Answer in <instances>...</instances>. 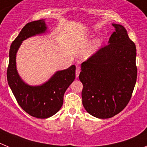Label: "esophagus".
I'll return each instance as SVG.
<instances>
[{
    "label": "esophagus",
    "instance_id": "34e87169",
    "mask_svg": "<svg viewBox=\"0 0 147 147\" xmlns=\"http://www.w3.org/2000/svg\"><path fill=\"white\" fill-rule=\"evenodd\" d=\"M80 68H79V67H77L76 70H75V75H76L77 78L79 76V75H80Z\"/></svg>",
    "mask_w": 147,
    "mask_h": 147
}]
</instances>
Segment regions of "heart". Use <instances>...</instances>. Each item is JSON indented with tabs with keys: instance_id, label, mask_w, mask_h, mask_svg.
I'll return each instance as SVG.
<instances>
[{
	"instance_id": "b5f03b06",
	"label": "heart",
	"mask_w": 147,
	"mask_h": 147,
	"mask_svg": "<svg viewBox=\"0 0 147 147\" xmlns=\"http://www.w3.org/2000/svg\"><path fill=\"white\" fill-rule=\"evenodd\" d=\"M100 44H101V39H96L93 42H92L91 45L88 47L86 51L85 55L86 57H89L91 55H93L97 50H98L99 47H100Z\"/></svg>"
}]
</instances>
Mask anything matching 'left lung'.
<instances>
[{
  "label": "left lung",
  "mask_w": 147,
  "mask_h": 147,
  "mask_svg": "<svg viewBox=\"0 0 147 147\" xmlns=\"http://www.w3.org/2000/svg\"><path fill=\"white\" fill-rule=\"evenodd\" d=\"M112 25L108 45L82 63L79 75L83 107L99 119L111 118L127 106L137 79L135 43L124 26Z\"/></svg>",
  "instance_id": "left-lung-1"
}]
</instances>
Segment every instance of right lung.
<instances>
[{
  "mask_svg": "<svg viewBox=\"0 0 147 147\" xmlns=\"http://www.w3.org/2000/svg\"><path fill=\"white\" fill-rule=\"evenodd\" d=\"M45 20L28 22L12 42L9 50L7 80L20 106L29 115L38 119L53 116L61 108L66 90L75 78V66L57 71L40 86L28 85L21 79L16 67V55L22 41L44 34L47 31Z\"/></svg>",
  "mask_w": 147,
  "mask_h": 147,
  "instance_id": "add662e5",
  "label": "right lung"
}]
</instances>
